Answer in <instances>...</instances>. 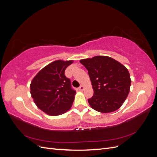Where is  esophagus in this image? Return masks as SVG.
Instances as JSON below:
<instances>
[{
    "mask_svg": "<svg viewBox=\"0 0 157 157\" xmlns=\"http://www.w3.org/2000/svg\"><path fill=\"white\" fill-rule=\"evenodd\" d=\"M84 89V86H82V85H81V86H80L78 88V90H80V91H83Z\"/></svg>",
    "mask_w": 157,
    "mask_h": 157,
    "instance_id": "obj_1",
    "label": "esophagus"
}]
</instances>
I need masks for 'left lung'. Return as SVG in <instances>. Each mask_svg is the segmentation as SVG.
Returning a JSON list of instances; mask_svg holds the SVG:
<instances>
[{"label": "left lung", "mask_w": 157, "mask_h": 157, "mask_svg": "<svg viewBox=\"0 0 157 157\" xmlns=\"http://www.w3.org/2000/svg\"><path fill=\"white\" fill-rule=\"evenodd\" d=\"M88 71L94 96L88 99L94 110L103 113L119 109L130 92V75L126 67L110 57L97 56L80 60Z\"/></svg>", "instance_id": "left-lung-1"}]
</instances>
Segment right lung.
<instances>
[{"label": "right lung", "instance_id": "right-lung-1", "mask_svg": "<svg viewBox=\"0 0 157 157\" xmlns=\"http://www.w3.org/2000/svg\"><path fill=\"white\" fill-rule=\"evenodd\" d=\"M72 60H56L41 69L31 82V94L36 105L52 116L61 115L72 106L76 91L65 70Z\"/></svg>", "mask_w": 157, "mask_h": 157}]
</instances>
